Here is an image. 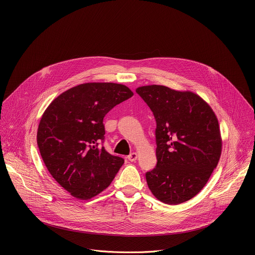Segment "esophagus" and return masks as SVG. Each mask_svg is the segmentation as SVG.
Wrapping results in <instances>:
<instances>
[{
    "mask_svg": "<svg viewBox=\"0 0 255 255\" xmlns=\"http://www.w3.org/2000/svg\"><path fill=\"white\" fill-rule=\"evenodd\" d=\"M137 157H138V153L137 152H132L130 155H128V159L130 160V161H135L136 159H137Z\"/></svg>",
    "mask_w": 255,
    "mask_h": 255,
    "instance_id": "1",
    "label": "esophagus"
}]
</instances>
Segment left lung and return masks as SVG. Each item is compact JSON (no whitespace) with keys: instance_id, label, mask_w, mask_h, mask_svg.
<instances>
[{"instance_id":"1","label":"left lung","mask_w":255,"mask_h":255,"mask_svg":"<svg viewBox=\"0 0 255 255\" xmlns=\"http://www.w3.org/2000/svg\"><path fill=\"white\" fill-rule=\"evenodd\" d=\"M156 120V166L146 173L153 196L178 205L198 195L219 162L220 126L210 105L191 91L150 85L136 89Z\"/></svg>"}]
</instances>
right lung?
<instances>
[{
	"instance_id": "add662e5",
	"label": "right lung",
	"mask_w": 255,
	"mask_h": 255,
	"mask_svg": "<svg viewBox=\"0 0 255 255\" xmlns=\"http://www.w3.org/2000/svg\"><path fill=\"white\" fill-rule=\"evenodd\" d=\"M126 86L86 83L55 98L42 114L37 144L49 173L72 197L90 200L111 185L124 159L100 145L104 117L133 96Z\"/></svg>"
}]
</instances>
